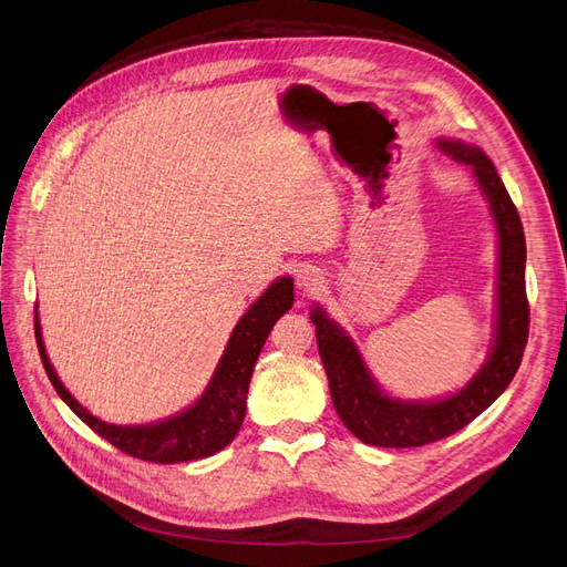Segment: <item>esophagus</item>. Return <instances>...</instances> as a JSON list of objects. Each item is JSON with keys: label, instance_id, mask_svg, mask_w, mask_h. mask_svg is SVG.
<instances>
[{"label": "esophagus", "instance_id": "1", "mask_svg": "<svg viewBox=\"0 0 567 567\" xmlns=\"http://www.w3.org/2000/svg\"><path fill=\"white\" fill-rule=\"evenodd\" d=\"M298 288L302 290V293H315V290H319V286L323 284L321 281V274L315 269V267H302L300 271H298Z\"/></svg>", "mask_w": 567, "mask_h": 567}]
</instances>
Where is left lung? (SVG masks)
<instances>
[{
	"label": "left lung",
	"instance_id": "obj_1",
	"mask_svg": "<svg viewBox=\"0 0 567 567\" xmlns=\"http://www.w3.org/2000/svg\"><path fill=\"white\" fill-rule=\"evenodd\" d=\"M435 146L452 161L473 169L475 184L489 203L499 260H496L494 340L485 364L461 390L435 400H400L373 379L357 342L338 321L315 305L317 346L329 375L336 414L348 431L373 447H421L447 437L499 398L516 375L527 346L529 307L525 296V234L520 215L487 153L461 140H437Z\"/></svg>",
	"mask_w": 567,
	"mask_h": 567
}]
</instances>
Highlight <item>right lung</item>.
<instances>
[{
    "label": "right lung",
    "mask_w": 567,
    "mask_h": 567,
    "mask_svg": "<svg viewBox=\"0 0 567 567\" xmlns=\"http://www.w3.org/2000/svg\"><path fill=\"white\" fill-rule=\"evenodd\" d=\"M290 307H293V279L279 277L248 307L246 315L234 326L225 354L219 357V364L200 398L175 416L140 425H115L101 421L94 414H90V411L68 392V388L61 383L59 373L51 367L47 357L38 310L35 338L51 385L59 392V398L71 406L96 435L109 440L113 447L130 456L153 463H179L221 452L236 437V433L241 431L255 362L257 357H260V350L269 331L274 329V323H277Z\"/></svg>",
    "instance_id": "1"
}]
</instances>
